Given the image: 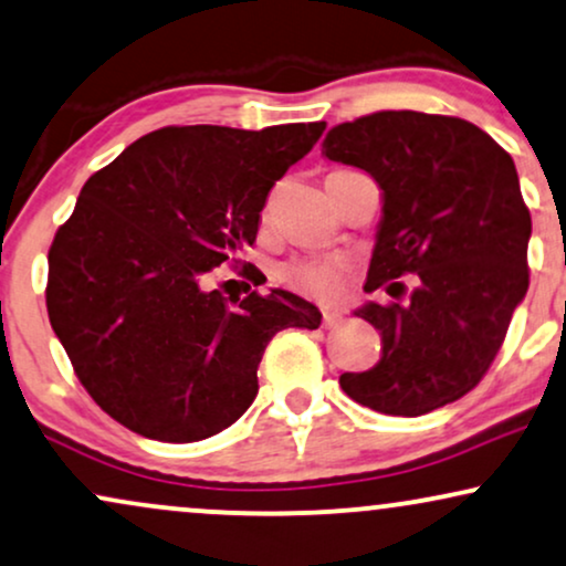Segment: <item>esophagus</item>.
Returning <instances> with one entry per match:
<instances>
[{"label": "esophagus", "mask_w": 566, "mask_h": 566, "mask_svg": "<svg viewBox=\"0 0 566 566\" xmlns=\"http://www.w3.org/2000/svg\"><path fill=\"white\" fill-rule=\"evenodd\" d=\"M321 324H324V328H334L336 324H342V313L324 311V321H321Z\"/></svg>", "instance_id": "obj_1"}]
</instances>
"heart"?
<instances>
[{
  "label": "heart",
  "mask_w": 566,
  "mask_h": 566,
  "mask_svg": "<svg viewBox=\"0 0 566 566\" xmlns=\"http://www.w3.org/2000/svg\"><path fill=\"white\" fill-rule=\"evenodd\" d=\"M279 279L292 290L313 297H332L339 290L342 263L321 259H297L279 269Z\"/></svg>",
  "instance_id": "b5f03b06"
}]
</instances>
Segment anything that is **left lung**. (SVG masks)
<instances>
[{"label": "left lung", "instance_id": "obj_1", "mask_svg": "<svg viewBox=\"0 0 566 566\" xmlns=\"http://www.w3.org/2000/svg\"><path fill=\"white\" fill-rule=\"evenodd\" d=\"M324 156L366 169L384 190L357 316L381 334V360L342 374L355 402L415 418L475 389L531 284V211L512 156L460 117L376 112L328 130ZM415 273L407 293L396 279Z\"/></svg>", "mask_w": 566, "mask_h": 566}]
</instances>
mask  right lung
Segmentation results:
<instances>
[{
    "label": "right lung",
    "instance_id": "add662e5",
    "mask_svg": "<svg viewBox=\"0 0 566 566\" xmlns=\"http://www.w3.org/2000/svg\"><path fill=\"white\" fill-rule=\"evenodd\" d=\"M324 130L161 127L83 185L49 248L46 311L117 423L156 441L209 439L253 405L271 336L321 326L318 307L284 290L230 305L211 274L240 266L269 190Z\"/></svg>",
    "mask_w": 566,
    "mask_h": 566
}]
</instances>
